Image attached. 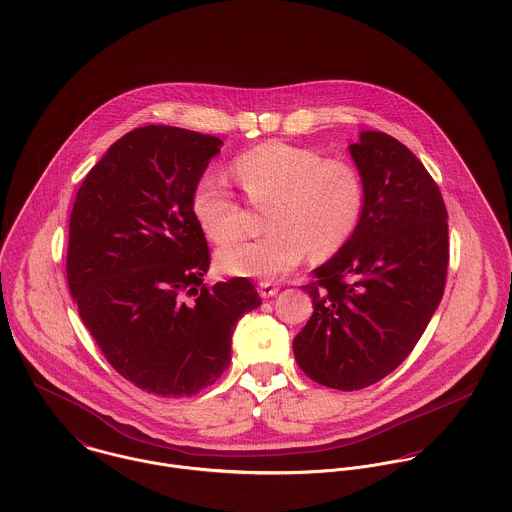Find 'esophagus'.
<instances>
[{
    "label": "esophagus",
    "instance_id": "1",
    "mask_svg": "<svg viewBox=\"0 0 512 512\" xmlns=\"http://www.w3.org/2000/svg\"><path fill=\"white\" fill-rule=\"evenodd\" d=\"M278 284H274V282H270V280H264V282H260L258 284V293L262 295V297H272V295H276L278 293Z\"/></svg>",
    "mask_w": 512,
    "mask_h": 512
}]
</instances>
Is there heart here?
Masks as SVG:
<instances>
[{
    "instance_id": "1",
    "label": "heart",
    "mask_w": 512,
    "mask_h": 512,
    "mask_svg": "<svg viewBox=\"0 0 512 512\" xmlns=\"http://www.w3.org/2000/svg\"><path fill=\"white\" fill-rule=\"evenodd\" d=\"M232 171L254 205L270 203L266 226L272 230L222 248L217 260L226 274L276 278L293 270L309 250L317 258L331 256L351 240L363 217L365 181L349 159L272 140L236 155ZM191 209L217 244L244 234L246 209L217 173L199 177Z\"/></svg>"
}]
</instances>
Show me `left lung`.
<instances>
[{"mask_svg": "<svg viewBox=\"0 0 512 512\" xmlns=\"http://www.w3.org/2000/svg\"><path fill=\"white\" fill-rule=\"evenodd\" d=\"M349 151L365 181L363 217L301 288L313 315L293 339L311 380L347 392L382 380L412 353L449 262L445 203L422 161L384 132H361Z\"/></svg>", "mask_w": 512, "mask_h": 512, "instance_id": "1", "label": "left lung"}]
</instances>
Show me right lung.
Returning <instances> with one entry per match:
<instances>
[{"label":"right lung","instance_id":"1","mask_svg":"<svg viewBox=\"0 0 512 512\" xmlns=\"http://www.w3.org/2000/svg\"><path fill=\"white\" fill-rule=\"evenodd\" d=\"M220 146L183 128H136L74 199L67 280L78 315L106 361L155 396L217 382L238 319L262 303L246 278L203 284L211 252L191 195Z\"/></svg>","mask_w":512,"mask_h":512}]
</instances>
